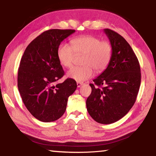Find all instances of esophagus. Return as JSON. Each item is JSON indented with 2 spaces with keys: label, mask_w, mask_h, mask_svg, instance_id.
<instances>
[{
  "label": "esophagus",
  "mask_w": 156,
  "mask_h": 156,
  "mask_svg": "<svg viewBox=\"0 0 156 156\" xmlns=\"http://www.w3.org/2000/svg\"><path fill=\"white\" fill-rule=\"evenodd\" d=\"M83 84V83H81V82H77V86L78 87H80Z\"/></svg>",
  "instance_id": "34e87169"
}]
</instances>
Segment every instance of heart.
Wrapping results in <instances>:
<instances>
[{
  "instance_id": "b5f03b06",
  "label": "heart",
  "mask_w": 156,
  "mask_h": 156,
  "mask_svg": "<svg viewBox=\"0 0 156 156\" xmlns=\"http://www.w3.org/2000/svg\"><path fill=\"white\" fill-rule=\"evenodd\" d=\"M72 45L62 43L58 47L57 56L61 65L70 68L76 54H84L83 67H74L69 71L67 77L78 82L91 78L94 69L100 73L107 67L112 56V46L109 41H100L93 36H81L71 41Z\"/></svg>"
}]
</instances>
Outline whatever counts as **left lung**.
Listing matches in <instances>:
<instances>
[{
  "label": "left lung",
  "mask_w": 156,
  "mask_h": 156,
  "mask_svg": "<svg viewBox=\"0 0 156 156\" xmlns=\"http://www.w3.org/2000/svg\"><path fill=\"white\" fill-rule=\"evenodd\" d=\"M112 46L109 65L93 84L86 101L88 113L100 124H112L123 118L135 103L141 82L140 67L135 53L125 38L105 29Z\"/></svg>",
  "instance_id": "obj_1"
}]
</instances>
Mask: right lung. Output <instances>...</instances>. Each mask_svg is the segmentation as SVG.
<instances>
[{
    "mask_svg": "<svg viewBox=\"0 0 156 156\" xmlns=\"http://www.w3.org/2000/svg\"><path fill=\"white\" fill-rule=\"evenodd\" d=\"M74 32L58 29L44 31L29 44L20 60L18 91L29 112L42 122L59 119L65 112L69 96L77 88L72 78L53 85L65 74L58 59V47Z\"/></svg>",
    "mask_w": 156,
    "mask_h": 156,
    "instance_id": "right-lung-1",
    "label": "right lung"
}]
</instances>
